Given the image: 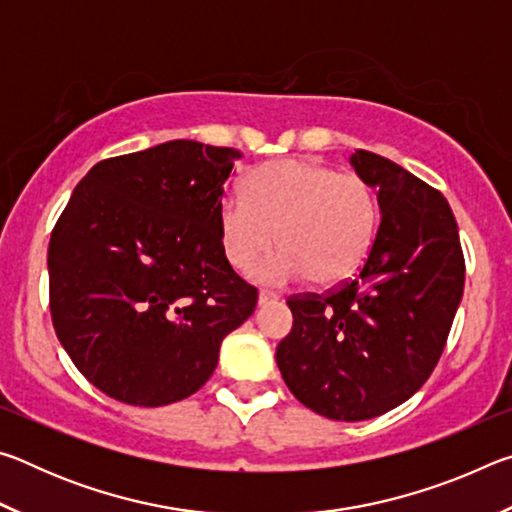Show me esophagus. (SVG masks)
Listing matches in <instances>:
<instances>
[{"label": "esophagus", "mask_w": 512, "mask_h": 512, "mask_svg": "<svg viewBox=\"0 0 512 512\" xmlns=\"http://www.w3.org/2000/svg\"><path fill=\"white\" fill-rule=\"evenodd\" d=\"M280 300V296H277V293H273V291H259V296H257V305L259 307H266V305H273V302H277Z\"/></svg>", "instance_id": "obj_1"}]
</instances>
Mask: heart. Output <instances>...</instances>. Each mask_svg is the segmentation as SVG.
<instances>
[{"label":"heart","instance_id":"obj_1","mask_svg":"<svg viewBox=\"0 0 512 512\" xmlns=\"http://www.w3.org/2000/svg\"><path fill=\"white\" fill-rule=\"evenodd\" d=\"M244 196L216 205L223 255L241 273L273 246L257 268L264 282L307 277L316 289L352 280L366 264L379 228V201L368 180L325 162L287 158L266 162L244 180Z\"/></svg>","mask_w":512,"mask_h":512}]
</instances>
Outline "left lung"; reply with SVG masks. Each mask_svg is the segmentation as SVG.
Masks as SVG:
<instances>
[{"mask_svg": "<svg viewBox=\"0 0 512 512\" xmlns=\"http://www.w3.org/2000/svg\"><path fill=\"white\" fill-rule=\"evenodd\" d=\"M377 189L381 223L359 277L293 296L275 359L289 391L329 420L361 422L420 391L463 298L465 259L445 196L377 153L350 158Z\"/></svg>", "mask_w": 512, "mask_h": 512, "instance_id": "1", "label": "left lung"}]
</instances>
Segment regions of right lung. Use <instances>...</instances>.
<instances>
[{
	"instance_id": "obj_1",
	"label": "right lung",
	"mask_w": 512,
	"mask_h": 512,
	"mask_svg": "<svg viewBox=\"0 0 512 512\" xmlns=\"http://www.w3.org/2000/svg\"><path fill=\"white\" fill-rule=\"evenodd\" d=\"M241 153L171 140L88 171L51 232L58 341L112 400L167 406L196 393L257 289L232 271L216 205Z\"/></svg>"
}]
</instances>
